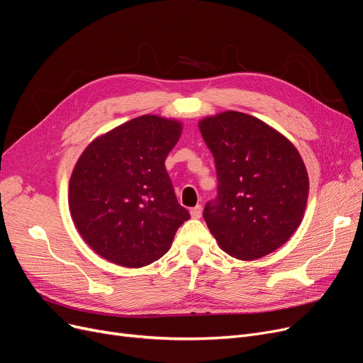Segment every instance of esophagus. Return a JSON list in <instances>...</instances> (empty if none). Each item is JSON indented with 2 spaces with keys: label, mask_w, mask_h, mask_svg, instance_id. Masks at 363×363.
<instances>
[{
  "label": "esophagus",
  "mask_w": 363,
  "mask_h": 363,
  "mask_svg": "<svg viewBox=\"0 0 363 363\" xmlns=\"http://www.w3.org/2000/svg\"><path fill=\"white\" fill-rule=\"evenodd\" d=\"M190 213H191V216H193L194 219H199V218L201 216V206H200V204H197V206L191 208Z\"/></svg>",
  "instance_id": "obj_1"
}]
</instances>
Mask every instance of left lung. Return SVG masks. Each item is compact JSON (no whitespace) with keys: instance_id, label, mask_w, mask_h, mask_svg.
I'll return each instance as SVG.
<instances>
[{"instance_id":"1","label":"left lung","mask_w":363,"mask_h":363,"mask_svg":"<svg viewBox=\"0 0 363 363\" xmlns=\"http://www.w3.org/2000/svg\"><path fill=\"white\" fill-rule=\"evenodd\" d=\"M218 175L204 220L219 247L252 261L272 254L301 224L308 175L289 139L257 117L225 111L200 120Z\"/></svg>"}]
</instances>
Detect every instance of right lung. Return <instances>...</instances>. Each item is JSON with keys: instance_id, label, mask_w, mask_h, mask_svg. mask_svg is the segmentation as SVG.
<instances>
[{"instance_id": "right-lung-1", "label": "right lung", "mask_w": 363, "mask_h": 363, "mask_svg": "<svg viewBox=\"0 0 363 363\" xmlns=\"http://www.w3.org/2000/svg\"><path fill=\"white\" fill-rule=\"evenodd\" d=\"M182 124L140 116L99 136L69 179V212L83 240L102 258L139 269L160 259L190 219L164 162Z\"/></svg>"}]
</instances>
